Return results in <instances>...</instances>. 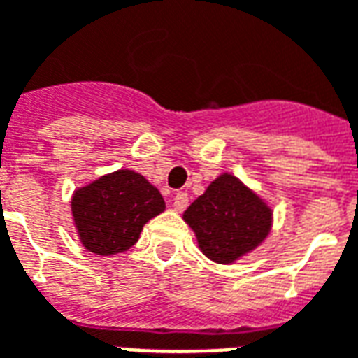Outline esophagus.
Masks as SVG:
<instances>
[{"instance_id": "obj_1", "label": "esophagus", "mask_w": 358, "mask_h": 358, "mask_svg": "<svg viewBox=\"0 0 358 358\" xmlns=\"http://www.w3.org/2000/svg\"><path fill=\"white\" fill-rule=\"evenodd\" d=\"M189 205V197H187L186 192H178L176 195H174V203H172V206H174V210H178V213H182L186 206Z\"/></svg>"}]
</instances>
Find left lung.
Segmentation results:
<instances>
[{"label":"left lung","instance_id":"left-lung-1","mask_svg":"<svg viewBox=\"0 0 358 358\" xmlns=\"http://www.w3.org/2000/svg\"><path fill=\"white\" fill-rule=\"evenodd\" d=\"M199 248L218 264H231L266 239L271 210L243 182L222 174L184 213Z\"/></svg>","mask_w":358,"mask_h":358}]
</instances>
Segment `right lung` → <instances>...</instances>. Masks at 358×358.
I'll return each instance as SVG.
<instances>
[{"label": "right lung", "instance_id": "add662e5", "mask_svg": "<svg viewBox=\"0 0 358 358\" xmlns=\"http://www.w3.org/2000/svg\"><path fill=\"white\" fill-rule=\"evenodd\" d=\"M165 210L155 186L134 171H117L73 193L71 214L87 250L110 256L129 250L148 220Z\"/></svg>", "mask_w": 358, "mask_h": 358}]
</instances>
